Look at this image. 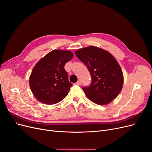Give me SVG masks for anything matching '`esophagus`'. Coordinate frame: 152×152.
<instances>
[{"mask_svg": "<svg viewBox=\"0 0 152 152\" xmlns=\"http://www.w3.org/2000/svg\"><path fill=\"white\" fill-rule=\"evenodd\" d=\"M76 84L77 85H80L81 84V82L80 80H78L77 82H76Z\"/></svg>", "mask_w": 152, "mask_h": 152, "instance_id": "esophagus-1", "label": "esophagus"}]
</instances>
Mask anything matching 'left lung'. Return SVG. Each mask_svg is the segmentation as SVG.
Returning a JSON list of instances; mask_svg holds the SVG:
<instances>
[{
	"mask_svg": "<svg viewBox=\"0 0 152 152\" xmlns=\"http://www.w3.org/2000/svg\"><path fill=\"white\" fill-rule=\"evenodd\" d=\"M75 55L87 66L91 76V83L82 87L86 96L94 103L107 104L121 93L124 83L121 68L108 51L89 46L80 49Z\"/></svg>",
	"mask_w": 152,
	"mask_h": 152,
	"instance_id": "left-lung-1",
	"label": "left lung"
}]
</instances>
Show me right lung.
I'll return each mask as SVG.
<instances>
[{
	"instance_id": "add662e5",
	"label": "right lung",
	"mask_w": 152,
	"mask_h": 152,
	"mask_svg": "<svg viewBox=\"0 0 152 152\" xmlns=\"http://www.w3.org/2000/svg\"><path fill=\"white\" fill-rule=\"evenodd\" d=\"M73 56L69 50H53L36 64L29 84L32 93L40 102L56 104L67 96L72 84L64 66Z\"/></svg>"
}]
</instances>
